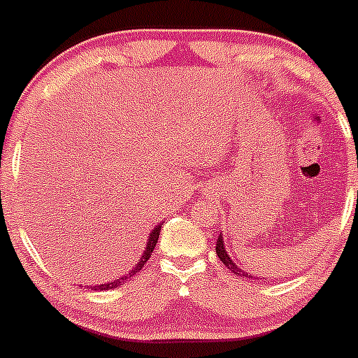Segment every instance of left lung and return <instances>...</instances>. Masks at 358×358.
Masks as SVG:
<instances>
[{
	"instance_id": "obj_1",
	"label": "left lung",
	"mask_w": 358,
	"mask_h": 358,
	"mask_svg": "<svg viewBox=\"0 0 358 358\" xmlns=\"http://www.w3.org/2000/svg\"><path fill=\"white\" fill-rule=\"evenodd\" d=\"M216 255H218L220 261L224 262L225 266H227L229 270H231L234 275H243V277H250V275L245 273L243 270H239V268L236 266V262L232 261L231 257H229L227 250H225V245H224V236H222V234L218 236V241H216Z\"/></svg>"
}]
</instances>
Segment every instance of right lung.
<instances>
[{
    "label": "right lung",
    "instance_id": "1",
    "mask_svg": "<svg viewBox=\"0 0 358 358\" xmlns=\"http://www.w3.org/2000/svg\"><path fill=\"white\" fill-rule=\"evenodd\" d=\"M159 232H162V224L157 225V227L154 229L152 232H150V236H149V241H147V247H145V250H143V255H142V259H140V261H138V264H136V266H134L133 270H131V271H127V275H124V277L117 278V280H113V282H108V284H99V286H96V287H94V289H97V291H104V289H115V287L122 286V284H124V280H127V278H131V277H133V275L136 273V271H140V270H142V268H143V264H145V262L149 261V257H150V255H152V250H154V247H156V243H157V238H159Z\"/></svg>",
    "mask_w": 358,
    "mask_h": 358
}]
</instances>
